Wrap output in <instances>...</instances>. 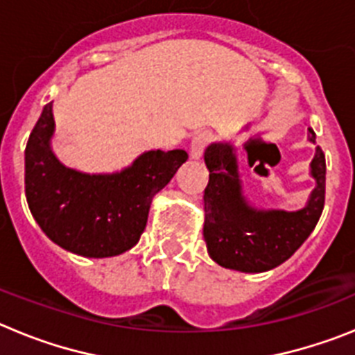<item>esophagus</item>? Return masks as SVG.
Masks as SVG:
<instances>
[{
    "mask_svg": "<svg viewBox=\"0 0 355 355\" xmlns=\"http://www.w3.org/2000/svg\"><path fill=\"white\" fill-rule=\"evenodd\" d=\"M209 142H211V133H208V131H199V133L193 135L192 144H190V158L199 159Z\"/></svg>",
    "mask_w": 355,
    "mask_h": 355,
    "instance_id": "obj_1",
    "label": "esophagus"
}]
</instances>
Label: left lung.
I'll return each instance as SVG.
<instances>
[{"mask_svg": "<svg viewBox=\"0 0 355 355\" xmlns=\"http://www.w3.org/2000/svg\"><path fill=\"white\" fill-rule=\"evenodd\" d=\"M307 139L315 144L311 128ZM205 163L209 181L202 234L209 258L224 268L245 274L272 270L291 258L318 224L325 202V156L318 146L309 165L316 184L306 206L295 211L256 208L247 199L233 142L209 144Z\"/></svg>", "mask_w": 355, "mask_h": 355, "instance_id": "8db88e82", "label": "left lung"}]
</instances>
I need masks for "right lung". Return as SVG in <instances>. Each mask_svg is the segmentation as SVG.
<instances>
[{
	"instance_id": "1",
	"label": "right lung",
	"mask_w": 355,
	"mask_h": 355,
	"mask_svg": "<svg viewBox=\"0 0 355 355\" xmlns=\"http://www.w3.org/2000/svg\"><path fill=\"white\" fill-rule=\"evenodd\" d=\"M53 103L42 114L24 150L28 208L56 245L85 258H112L139 243L150 202L188 159L183 149L146 150L110 174H89L56 158Z\"/></svg>"
}]
</instances>
